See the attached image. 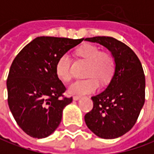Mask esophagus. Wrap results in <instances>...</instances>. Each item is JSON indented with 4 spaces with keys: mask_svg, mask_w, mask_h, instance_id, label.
<instances>
[{
    "mask_svg": "<svg viewBox=\"0 0 154 154\" xmlns=\"http://www.w3.org/2000/svg\"><path fill=\"white\" fill-rule=\"evenodd\" d=\"M81 98V96H74L73 97V100L75 101H77V100H79Z\"/></svg>",
    "mask_w": 154,
    "mask_h": 154,
    "instance_id": "esophagus-1",
    "label": "esophagus"
}]
</instances>
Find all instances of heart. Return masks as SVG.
I'll list each match as a JSON object with an SVG mask.
<instances>
[{"mask_svg":"<svg viewBox=\"0 0 154 154\" xmlns=\"http://www.w3.org/2000/svg\"><path fill=\"white\" fill-rule=\"evenodd\" d=\"M77 54L89 62L87 79L73 82L68 88V92L72 95H82L95 92L99 87L98 78L102 82L110 79L115 70V61L112 56L107 52H101L99 47L88 44L77 50ZM72 57L68 53L62 54L56 63V72L62 81L68 82L72 78L71 72Z\"/></svg>","mask_w":154,"mask_h":154,"instance_id":"heart-1","label":"heart"}]
</instances>
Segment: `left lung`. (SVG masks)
Masks as SVG:
<instances>
[{"mask_svg": "<svg viewBox=\"0 0 154 154\" xmlns=\"http://www.w3.org/2000/svg\"><path fill=\"white\" fill-rule=\"evenodd\" d=\"M85 41L106 47L115 61V70L107 88L92 97L93 108L85 115L88 128L97 137L113 139L133 128L145 102V76L139 59L122 42L110 36Z\"/></svg>", "mask_w": 154, "mask_h": 154, "instance_id": "1", "label": "left lung"}]
</instances>
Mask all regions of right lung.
<instances>
[{
  "label": "right lung",
  "mask_w": 154,
  "mask_h": 154,
  "mask_svg": "<svg viewBox=\"0 0 154 154\" xmlns=\"http://www.w3.org/2000/svg\"><path fill=\"white\" fill-rule=\"evenodd\" d=\"M83 41L39 36L14 59L6 81L10 110L18 126L36 138L50 136L72 97L61 98L66 88L56 72L57 59Z\"/></svg>",
  "instance_id": "add662e5"
}]
</instances>
